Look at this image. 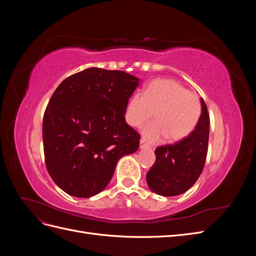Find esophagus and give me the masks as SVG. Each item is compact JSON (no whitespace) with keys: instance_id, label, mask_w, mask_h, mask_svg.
Wrapping results in <instances>:
<instances>
[{"instance_id":"obj_1","label":"esophagus","mask_w":256,"mask_h":256,"mask_svg":"<svg viewBox=\"0 0 256 256\" xmlns=\"http://www.w3.org/2000/svg\"><path fill=\"white\" fill-rule=\"evenodd\" d=\"M140 148L141 150H150V146L148 144H146L143 140H141V142H140Z\"/></svg>"}]
</instances>
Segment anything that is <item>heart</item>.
<instances>
[{
	"instance_id": "b5f03b06",
	"label": "heart",
	"mask_w": 256,
	"mask_h": 256,
	"mask_svg": "<svg viewBox=\"0 0 256 256\" xmlns=\"http://www.w3.org/2000/svg\"><path fill=\"white\" fill-rule=\"evenodd\" d=\"M154 112L156 122L142 129L145 140L154 143L168 136L170 142H180L196 128L202 106L200 98L180 82L156 79L147 85L144 94L136 92L129 98L125 118L130 126L140 127Z\"/></svg>"
}]
</instances>
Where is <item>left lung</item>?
<instances>
[{"instance_id":"obj_1","label":"left lung","mask_w":256,"mask_h":256,"mask_svg":"<svg viewBox=\"0 0 256 256\" xmlns=\"http://www.w3.org/2000/svg\"><path fill=\"white\" fill-rule=\"evenodd\" d=\"M200 106L198 126L187 138L154 150L156 161L146 174V182L156 194L180 196L190 189L202 173L208 148L209 115L203 98Z\"/></svg>"}]
</instances>
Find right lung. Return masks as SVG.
Returning <instances> with one entry per match:
<instances>
[{"instance_id":"obj_1","label":"right lung","mask_w":256,"mask_h":256,"mask_svg":"<svg viewBox=\"0 0 256 256\" xmlns=\"http://www.w3.org/2000/svg\"><path fill=\"white\" fill-rule=\"evenodd\" d=\"M136 76L92 67L68 76L54 90L42 120L46 166L67 194L102 192L118 161L138 150L140 134L125 120Z\"/></svg>"}]
</instances>
